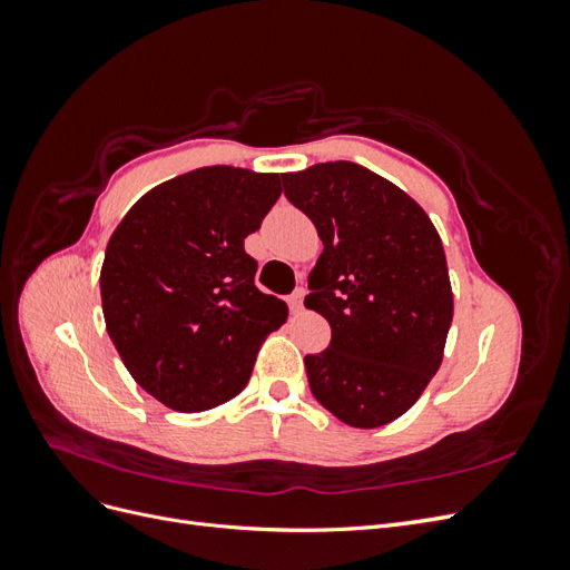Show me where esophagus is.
<instances>
[{
  "label": "esophagus",
  "instance_id": "obj_1",
  "mask_svg": "<svg viewBox=\"0 0 570 570\" xmlns=\"http://www.w3.org/2000/svg\"><path fill=\"white\" fill-rule=\"evenodd\" d=\"M304 295H306V292L299 287V289H295V292H292V295H289V308H292V312H295V314H299L302 312V306H304Z\"/></svg>",
  "mask_w": 570,
  "mask_h": 570
}]
</instances>
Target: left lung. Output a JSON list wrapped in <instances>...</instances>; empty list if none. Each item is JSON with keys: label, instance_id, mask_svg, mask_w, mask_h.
Segmentation results:
<instances>
[{"label": "left lung", "instance_id": "obj_1", "mask_svg": "<svg viewBox=\"0 0 570 570\" xmlns=\"http://www.w3.org/2000/svg\"><path fill=\"white\" fill-rule=\"evenodd\" d=\"M283 185L323 243L304 306L333 337L304 356L308 387L352 428L392 423L442 364L454 316L442 239L404 189L358 164H316Z\"/></svg>", "mask_w": 570, "mask_h": 570}]
</instances>
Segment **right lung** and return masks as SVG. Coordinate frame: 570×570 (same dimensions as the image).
<instances>
[{
	"mask_svg": "<svg viewBox=\"0 0 570 570\" xmlns=\"http://www.w3.org/2000/svg\"><path fill=\"white\" fill-rule=\"evenodd\" d=\"M283 193L278 174L206 166L157 185L114 230L99 273L107 333L135 383L183 413L249 383L287 304L254 285L245 237Z\"/></svg>",
	"mask_w": 570,
	"mask_h": 570,
	"instance_id": "obj_1",
	"label": "right lung"
}]
</instances>
